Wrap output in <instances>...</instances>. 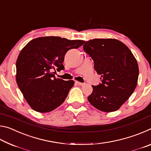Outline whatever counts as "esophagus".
I'll list each match as a JSON object with an SVG mask.
<instances>
[{
  "label": "esophagus",
  "mask_w": 151,
  "mask_h": 151,
  "mask_svg": "<svg viewBox=\"0 0 151 151\" xmlns=\"http://www.w3.org/2000/svg\"><path fill=\"white\" fill-rule=\"evenodd\" d=\"M75 83H76V84H77V85H80V86H83V85H85V83H80V82H78V81H75Z\"/></svg>",
  "instance_id": "1"
}]
</instances>
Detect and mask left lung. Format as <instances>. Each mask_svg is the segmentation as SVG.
Here are the masks:
<instances>
[{
	"mask_svg": "<svg viewBox=\"0 0 151 151\" xmlns=\"http://www.w3.org/2000/svg\"><path fill=\"white\" fill-rule=\"evenodd\" d=\"M83 50L94 61L101 83L93 86L88 100L99 111L118 110L136 88L139 66L131 51L116 39H94L85 42Z\"/></svg>",
	"mask_w": 151,
	"mask_h": 151,
	"instance_id": "left-lung-1",
	"label": "left lung"
}]
</instances>
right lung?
Returning <instances> with one entry per match:
<instances>
[{
	"mask_svg": "<svg viewBox=\"0 0 151 151\" xmlns=\"http://www.w3.org/2000/svg\"><path fill=\"white\" fill-rule=\"evenodd\" d=\"M84 42L59 37H39L30 40L20 51L16 64V80L33 110L48 112L65 101L75 82L57 78L53 70H64L66 52Z\"/></svg>",
	"mask_w": 151,
	"mask_h": 151,
	"instance_id": "right-lung-1",
	"label": "right lung"
}]
</instances>
